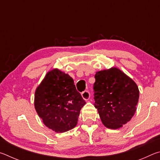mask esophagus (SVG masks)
Instances as JSON below:
<instances>
[{"label":"esophagus","instance_id":"obj_1","mask_svg":"<svg viewBox=\"0 0 160 160\" xmlns=\"http://www.w3.org/2000/svg\"><path fill=\"white\" fill-rule=\"evenodd\" d=\"M81 95H82V98L87 101V100H88L89 99H90V94L88 91H84V92H82V94H81Z\"/></svg>","mask_w":160,"mask_h":160}]
</instances>
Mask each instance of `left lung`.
Wrapping results in <instances>:
<instances>
[{"label": "left lung", "mask_w": 160, "mask_h": 160, "mask_svg": "<svg viewBox=\"0 0 160 160\" xmlns=\"http://www.w3.org/2000/svg\"><path fill=\"white\" fill-rule=\"evenodd\" d=\"M94 107L105 127L118 129L135 114L139 99L137 84L118 68L96 72Z\"/></svg>", "instance_id": "1"}]
</instances>
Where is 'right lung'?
<instances>
[{
	"label": "right lung",
	"mask_w": 160,
	"mask_h": 160,
	"mask_svg": "<svg viewBox=\"0 0 160 160\" xmlns=\"http://www.w3.org/2000/svg\"><path fill=\"white\" fill-rule=\"evenodd\" d=\"M34 108L43 123L56 132H64L78 124L86 104L68 74L53 68L46 74L35 90Z\"/></svg>",
	"instance_id": "right-lung-1"
}]
</instances>
